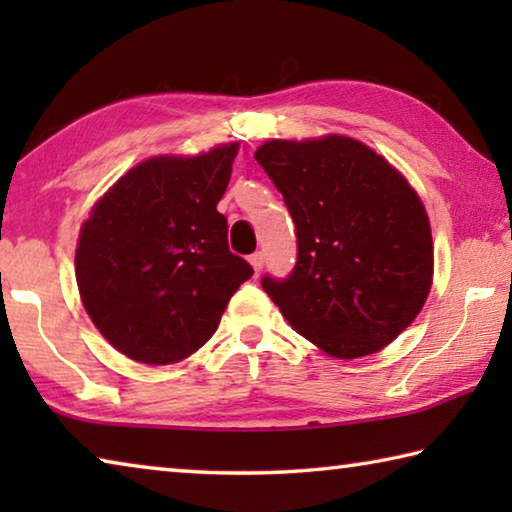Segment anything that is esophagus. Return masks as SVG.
<instances>
[{
	"instance_id": "1",
	"label": "esophagus",
	"mask_w": 512,
	"mask_h": 512,
	"mask_svg": "<svg viewBox=\"0 0 512 512\" xmlns=\"http://www.w3.org/2000/svg\"><path fill=\"white\" fill-rule=\"evenodd\" d=\"M250 264H253L255 273H259L264 268V253H253L250 255Z\"/></svg>"
}]
</instances>
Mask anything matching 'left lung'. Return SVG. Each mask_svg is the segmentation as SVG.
Segmentation results:
<instances>
[{
	"mask_svg": "<svg viewBox=\"0 0 512 512\" xmlns=\"http://www.w3.org/2000/svg\"><path fill=\"white\" fill-rule=\"evenodd\" d=\"M255 160L296 223L298 262L262 289L289 325L339 359L379 352L420 314L433 244L400 171L352 137L262 144Z\"/></svg>",
	"mask_w": 512,
	"mask_h": 512,
	"instance_id": "1",
	"label": "left lung"
}]
</instances>
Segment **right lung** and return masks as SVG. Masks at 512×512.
<instances>
[{
  "mask_svg": "<svg viewBox=\"0 0 512 512\" xmlns=\"http://www.w3.org/2000/svg\"><path fill=\"white\" fill-rule=\"evenodd\" d=\"M239 144L194 158L144 160L92 207L76 248L83 307L128 359L167 366L219 327L253 266L228 248L216 203Z\"/></svg>",
  "mask_w": 512,
  "mask_h": 512,
  "instance_id": "add662e5",
  "label": "right lung"
}]
</instances>
